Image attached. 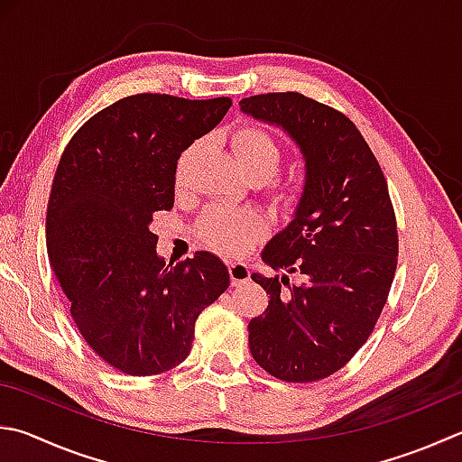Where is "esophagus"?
Returning <instances> with one entry per match:
<instances>
[{"label": "esophagus", "instance_id": "1", "mask_svg": "<svg viewBox=\"0 0 462 462\" xmlns=\"http://www.w3.org/2000/svg\"><path fill=\"white\" fill-rule=\"evenodd\" d=\"M228 271H230V281L234 287H240V284L248 282L250 279V268L245 263H230Z\"/></svg>", "mask_w": 462, "mask_h": 462}]
</instances>
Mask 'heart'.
<instances>
[{
	"instance_id": "b5f03b06",
	"label": "heart",
	"mask_w": 462,
	"mask_h": 462,
	"mask_svg": "<svg viewBox=\"0 0 462 462\" xmlns=\"http://www.w3.org/2000/svg\"><path fill=\"white\" fill-rule=\"evenodd\" d=\"M230 143L234 159L248 180L264 181L273 178L279 170L282 149L268 131L260 127H240L232 135ZM199 151H202V141H196L194 145L183 151L178 165V181L183 180L188 165L194 162ZM276 198L289 202L292 189L281 188L276 191ZM198 232L209 248L224 254H238L256 240L260 234V217L254 212H246V209L216 206L209 208L202 216Z\"/></svg>"
}]
</instances>
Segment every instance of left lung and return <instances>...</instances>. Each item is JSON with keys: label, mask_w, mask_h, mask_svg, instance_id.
I'll use <instances>...</instances> for the list:
<instances>
[{"label": "left lung", "mask_w": 462, "mask_h": 462, "mask_svg": "<svg viewBox=\"0 0 462 462\" xmlns=\"http://www.w3.org/2000/svg\"><path fill=\"white\" fill-rule=\"evenodd\" d=\"M240 111L282 129L305 159L291 222L260 254L305 281L253 273L271 300L248 323L250 354L282 382L323 380L364 346L388 299L398 263L388 183L362 133L331 106L271 92L242 98Z\"/></svg>", "instance_id": "1"}]
</instances>
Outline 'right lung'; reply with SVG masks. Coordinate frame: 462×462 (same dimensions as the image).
I'll list each match as a JSON object with an SVG mask.
<instances>
[{"mask_svg": "<svg viewBox=\"0 0 462 462\" xmlns=\"http://www.w3.org/2000/svg\"><path fill=\"white\" fill-rule=\"evenodd\" d=\"M232 100L133 95L74 133L46 214L50 266L98 357L155 375L189 356L198 315L228 289L212 253L165 264L151 232L170 212L180 155L224 119Z\"/></svg>", "mask_w": 462, "mask_h": 462, "instance_id": "add662e5", "label": "right lung"}]
</instances>
